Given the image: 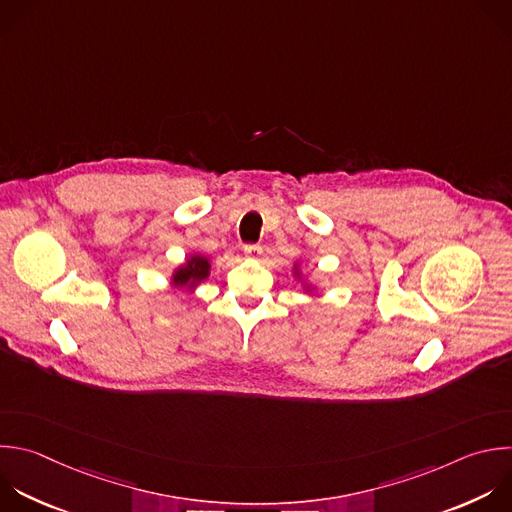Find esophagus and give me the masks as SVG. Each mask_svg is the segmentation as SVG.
Returning a JSON list of instances; mask_svg holds the SVG:
<instances>
[{
	"instance_id": "esophagus-1",
	"label": "esophagus",
	"mask_w": 512,
	"mask_h": 512,
	"mask_svg": "<svg viewBox=\"0 0 512 512\" xmlns=\"http://www.w3.org/2000/svg\"><path fill=\"white\" fill-rule=\"evenodd\" d=\"M243 253H245V257H249V259H259V257L263 255V247H259V245H245V247H243Z\"/></svg>"
}]
</instances>
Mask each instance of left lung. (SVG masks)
Returning a JSON list of instances; mask_svg holds the SVG:
<instances>
[{
  "instance_id": "left-lung-1",
  "label": "left lung",
  "mask_w": 512,
  "mask_h": 512,
  "mask_svg": "<svg viewBox=\"0 0 512 512\" xmlns=\"http://www.w3.org/2000/svg\"><path fill=\"white\" fill-rule=\"evenodd\" d=\"M291 273H293L295 281L301 285L303 293H307V295H313V293L317 291L315 283H311V281H307V279L303 277V271H301V263H299V261H295V263H293V267H291Z\"/></svg>"
}]
</instances>
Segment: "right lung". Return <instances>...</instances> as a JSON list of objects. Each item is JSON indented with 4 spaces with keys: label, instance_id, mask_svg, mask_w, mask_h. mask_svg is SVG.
Listing matches in <instances>:
<instances>
[{
    "label": "right lung",
    "instance_id": "obj_1",
    "mask_svg": "<svg viewBox=\"0 0 512 512\" xmlns=\"http://www.w3.org/2000/svg\"><path fill=\"white\" fill-rule=\"evenodd\" d=\"M211 259L201 253H191L185 263L177 265L173 271H170V287H179L187 289L189 293H195L197 287L211 277Z\"/></svg>",
    "mask_w": 512,
    "mask_h": 512
}]
</instances>
